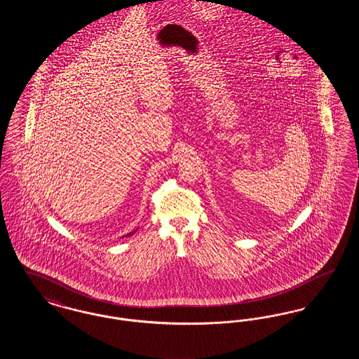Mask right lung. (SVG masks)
Masks as SVG:
<instances>
[{"instance_id":"right-lung-1","label":"right lung","mask_w":359,"mask_h":359,"mask_svg":"<svg viewBox=\"0 0 359 359\" xmlns=\"http://www.w3.org/2000/svg\"><path fill=\"white\" fill-rule=\"evenodd\" d=\"M129 236H130V234H129Z\"/></svg>"}]
</instances>
